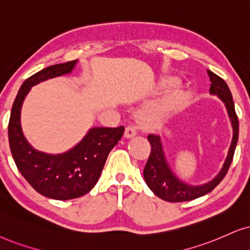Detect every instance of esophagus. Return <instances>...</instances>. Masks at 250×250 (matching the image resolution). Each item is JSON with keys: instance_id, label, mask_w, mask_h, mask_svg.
I'll return each mask as SVG.
<instances>
[{"instance_id": "esophagus-1", "label": "esophagus", "mask_w": 250, "mask_h": 250, "mask_svg": "<svg viewBox=\"0 0 250 250\" xmlns=\"http://www.w3.org/2000/svg\"><path fill=\"white\" fill-rule=\"evenodd\" d=\"M137 135V129H136L134 125H127V127H125V136L127 138H131V137H134V136H136Z\"/></svg>"}]
</instances>
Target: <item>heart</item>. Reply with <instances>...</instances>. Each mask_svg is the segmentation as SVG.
Listing matches in <instances>:
<instances>
[{"mask_svg": "<svg viewBox=\"0 0 250 250\" xmlns=\"http://www.w3.org/2000/svg\"><path fill=\"white\" fill-rule=\"evenodd\" d=\"M176 83L175 80H166L165 81V85L167 86H170V85H174ZM186 100V94L182 93V92H178V93H174L172 94L168 99H166L165 102H164L162 105H160L159 108L157 109L156 112V115L159 114V113H163V112H167V110H170V109H174L176 107L181 106L183 103H185Z\"/></svg>", "mask_w": 250, "mask_h": 250, "instance_id": "heart-1", "label": "heart"}]
</instances>
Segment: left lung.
I'll use <instances>...</instances> for the list:
<instances>
[{
    "label": "left lung",
    "mask_w": 250,
    "mask_h": 250,
    "mask_svg": "<svg viewBox=\"0 0 250 250\" xmlns=\"http://www.w3.org/2000/svg\"><path fill=\"white\" fill-rule=\"evenodd\" d=\"M208 75L210 78V93L217 94L220 99L225 103L227 112H229L230 122L233 125V140L229 146V156L224 164L222 170L219 172L212 181L198 187H192L180 181L176 176L170 172L167 163L164 157L162 142L159 136L148 135L147 141L150 142L151 152L148 156L146 165L144 167L143 174L144 179L148 188L156 194L158 197L170 203H178V202H187L207 195L208 192L212 191L214 188L222 182L225 178L230 164L233 162L236 143L239 138V119L235 113L234 102H233L232 93H230L226 82L222 77L214 74V72L208 70Z\"/></svg>",
    "instance_id": "8db88e82"
}]
</instances>
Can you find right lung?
I'll list each match as a JSON object with an SVG mask.
<instances>
[{
  "instance_id": "obj_1",
  "label": "right lung",
  "mask_w": 250,
  "mask_h": 250,
  "mask_svg": "<svg viewBox=\"0 0 250 250\" xmlns=\"http://www.w3.org/2000/svg\"><path fill=\"white\" fill-rule=\"evenodd\" d=\"M76 62L75 60L50 65L28 77L21 84L12 104L8 125L9 145L21 174L39 194L59 201L81 197L96 186L108 153L125 132L122 125L93 128L81 143L59 156L38 152L25 140L20 121L21 107L31 86L48 78L69 74Z\"/></svg>"
}]
</instances>
